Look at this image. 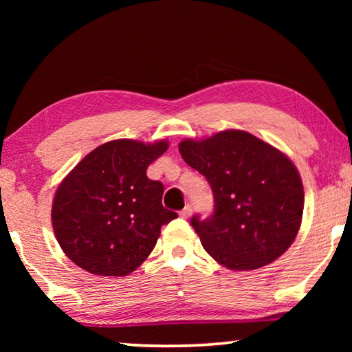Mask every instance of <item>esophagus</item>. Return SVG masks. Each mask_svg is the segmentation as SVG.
<instances>
[{
	"mask_svg": "<svg viewBox=\"0 0 352 352\" xmlns=\"http://www.w3.org/2000/svg\"><path fill=\"white\" fill-rule=\"evenodd\" d=\"M190 214H192V208H190V205H186V206H184L183 210L180 211V216H182L183 219H189Z\"/></svg>",
	"mask_w": 352,
	"mask_h": 352,
	"instance_id": "esophagus-1",
	"label": "esophagus"
}]
</instances>
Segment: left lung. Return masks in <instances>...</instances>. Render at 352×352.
I'll use <instances>...</instances> for the list:
<instances>
[{
    "mask_svg": "<svg viewBox=\"0 0 352 352\" xmlns=\"http://www.w3.org/2000/svg\"><path fill=\"white\" fill-rule=\"evenodd\" d=\"M210 183L212 216L190 219L201 245L230 270H254L278 259L295 241L305 190L295 164L243 130H223L178 146Z\"/></svg>",
    "mask_w": 352,
    "mask_h": 352,
    "instance_id": "left-lung-1",
    "label": "left lung"
}]
</instances>
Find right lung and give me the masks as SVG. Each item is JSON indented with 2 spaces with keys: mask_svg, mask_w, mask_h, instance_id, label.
<instances>
[{
  "mask_svg": "<svg viewBox=\"0 0 352 352\" xmlns=\"http://www.w3.org/2000/svg\"><path fill=\"white\" fill-rule=\"evenodd\" d=\"M168 151L115 140L94 148L65 177L52 201V228L63 253L100 276H126L157 243L162 226L177 217L162 204L164 186L147 178L148 164Z\"/></svg>",
  "mask_w": 352,
  "mask_h": 352,
  "instance_id": "obj_1",
  "label": "right lung"
}]
</instances>
